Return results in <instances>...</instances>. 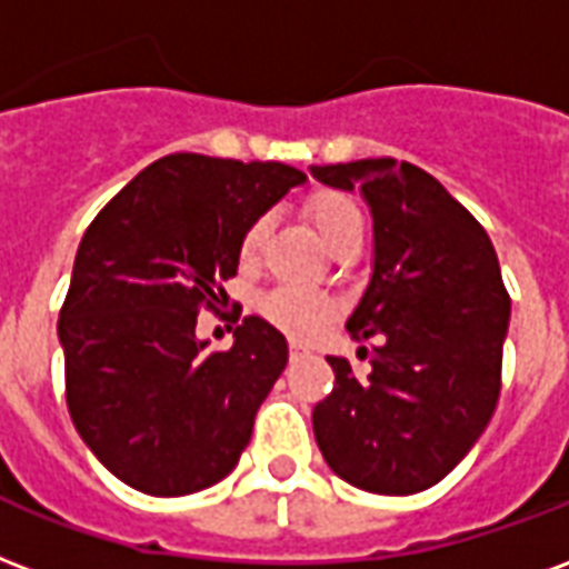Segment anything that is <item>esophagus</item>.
Instances as JSON below:
<instances>
[{"label":"esophagus","mask_w":569,"mask_h":569,"mask_svg":"<svg viewBox=\"0 0 569 569\" xmlns=\"http://www.w3.org/2000/svg\"><path fill=\"white\" fill-rule=\"evenodd\" d=\"M289 352H292V356H307V352H310V347H307V343H298V340H292V343H289Z\"/></svg>","instance_id":"obj_1"}]
</instances>
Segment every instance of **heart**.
Wrapping results in <instances>:
<instances>
[{
  "label": "heart",
  "instance_id": "obj_1",
  "mask_svg": "<svg viewBox=\"0 0 569 569\" xmlns=\"http://www.w3.org/2000/svg\"><path fill=\"white\" fill-rule=\"evenodd\" d=\"M307 220L313 222V229L322 241L331 247L338 241L340 234H347L349 229L361 226V210L356 208V201L340 196V192H317L307 199ZM264 234H268V220L259 217L256 222L247 226L241 238V262L250 264L259 259L262 252ZM262 317L286 331L289 338H317L319 331L338 317V305L322 292H310V289H298V286H283V289H273L271 296L262 298Z\"/></svg>",
  "mask_w": 569,
  "mask_h": 569
}]
</instances>
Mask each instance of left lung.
I'll return each mask as SVG.
<instances>
[{"label":"left lung","mask_w":569,"mask_h":569,"mask_svg":"<svg viewBox=\"0 0 569 569\" xmlns=\"http://www.w3.org/2000/svg\"><path fill=\"white\" fill-rule=\"evenodd\" d=\"M359 189L373 220V271L347 331L380 335L368 377L328 359L335 389L313 407L328 467L373 495H416L473 449L500 395L509 296L498 252L422 168L398 159L310 166Z\"/></svg>","instance_id":"1"}]
</instances>
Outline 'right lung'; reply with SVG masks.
Segmentation results:
<instances>
[{
    "label": "right lung",
    "instance_id": "1",
    "mask_svg": "<svg viewBox=\"0 0 569 569\" xmlns=\"http://www.w3.org/2000/svg\"><path fill=\"white\" fill-rule=\"evenodd\" d=\"M305 171L201 153L156 159L83 231L60 310L66 401L90 452L113 477L180 498L229 477L252 419L289 361L262 317L213 352L201 307L226 298L241 238Z\"/></svg>",
    "mask_w": 569,
    "mask_h": 569
}]
</instances>
